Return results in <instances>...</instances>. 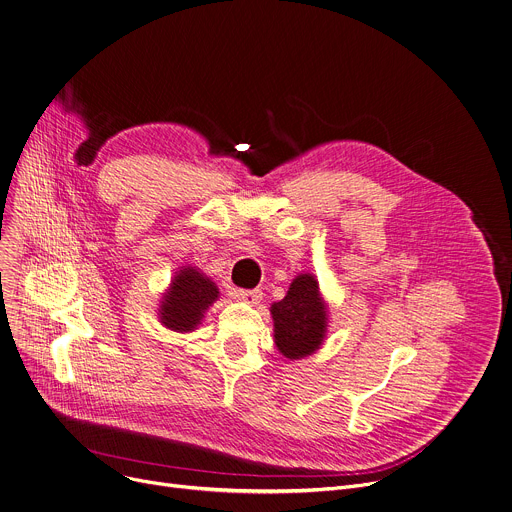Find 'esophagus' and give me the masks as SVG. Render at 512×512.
<instances>
[{"mask_svg":"<svg viewBox=\"0 0 512 512\" xmlns=\"http://www.w3.org/2000/svg\"><path fill=\"white\" fill-rule=\"evenodd\" d=\"M235 298L239 302L249 304V306H257L261 302V298H263V291H259V289H241V291H237Z\"/></svg>","mask_w":512,"mask_h":512,"instance_id":"1","label":"esophagus"}]
</instances>
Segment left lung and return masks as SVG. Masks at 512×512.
<instances>
[{"mask_svg":"<svg viewBox=\"0 0 512 512\" xmlns=\"http://www.w3.org/2000/svg\"><path fill=\"white\" fill-rule=\"evenodd\" d=\"M273 340L287 360H302L326 340L328 304L314 273H300L281 302H273Z\"/></svg>","mask_w":512,"mask_h":512,"instance_id":"8db88e82","label":"left lung"}]
</instances>
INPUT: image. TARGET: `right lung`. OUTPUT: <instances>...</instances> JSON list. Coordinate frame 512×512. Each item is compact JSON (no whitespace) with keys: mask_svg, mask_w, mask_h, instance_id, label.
<instances>
[{"mask_svg":"<svg viewBox=\"0 0 512 512\" xmlns=\"http://www.w3.org/2000/svg\"><path fill=\"white\" fill-rule=\"evenodd\" d=\"M216 283L196 267H178L168 289L162 294L158 318L160 324L172 332H194L206 310L218 300Z\"/></svg>","mask_w":512,"mask_h":512,"instance_id":"obj_1","label":"right lung"}]
</instances>
